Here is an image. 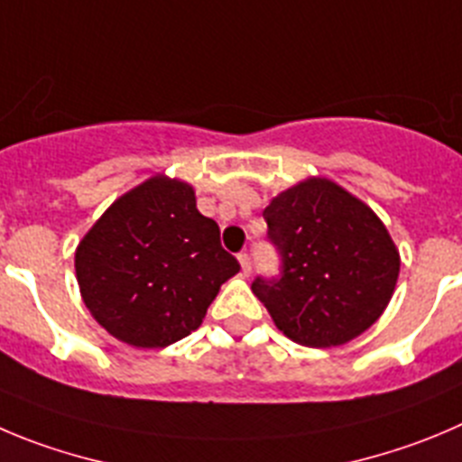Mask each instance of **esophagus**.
Instances as JSON below:
<instances>
[{
  "instance_id": "obj_1",
  "label": "esophagus",
  "mask_w": 462,
  "mask_h": 462,
  "mask_svg": "<svg viewBox=\"0 0 462 462\" xmlns=\"http://www.w3.org/2000/svg\"><path fill=\"white\" fill-rule=\"evenodd\" d=\"M239 264H241V273H244V275L251 273V269H253V266H251V257L245 255V253H241V255H239Z\"/></svg>"
}]
</instances>
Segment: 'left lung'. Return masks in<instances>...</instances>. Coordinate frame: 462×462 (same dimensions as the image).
Segmentation results:
<instances>
[{
    "instance_id": "left-lung-1",
    "label": "left lung",
    "mask_w": 462,
    "mask_h": 462,
    "mask_svg": "<svg viewBox=\"0 0 462 462\" xmlns=\"http://www.w3.org/2000/svg\"><path fill=\"white\" fill-rule=\"evenodd\" d=\"M269 239L280 278H257L253 294L284 337L300 346H342L381 319L401 257L376 211L328 178H308L269 202Z\"/></svg>"
}]
</instances>
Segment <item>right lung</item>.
<instances>
[{"label":"right lung","mask_w":462,"mask_h":462,"mask_svg":"<svg viewBox=\"0 0 462 462\" xmlns=\"http://www.w3.org/2000/svg\"><path fill=\"white\" fill-rule=\"evenodd\" d=\"M81 299L109 335L163 348L200 328L239 262L221 248L191 184L152 175L114 200L75 251Z\"/></svg>","instance_id":"1"}]
</instances>
